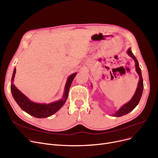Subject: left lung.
<instances>
[{"mask_svg":"<svg viewBox=\"0 0 158 158\" xmlns=\"http://www.w3.org/2000/svg\"><path fill=\"white\" fill-rule=\"evenodd\" d=\"M127 53L128 54L129 56H130L131 58L134 59V60L135 62V67H136V71L137 72L138 74L139 75V81L138 84V87L136 90V92H135L134 94L133 95L132 98L131 100L128 102L127 103H125L123 106H122L121 107H120L115 113H114L112 116H115V117H120L124 116L127 114L129 113L131 111H132L135 107H136L138 103L139 102V100L141 99V97L142 96L143 91V78H142V75H141V69L139 68V63L138 60L135 57V56L132 54V51L131 48L128 49V50L127 51ZM92 85V84H91ZM93 87V85H92Z\"/></svg>","mask_w":158,"mask_h":158,"instance_id":"8db88e82","label":"left lung"}]
</instances>
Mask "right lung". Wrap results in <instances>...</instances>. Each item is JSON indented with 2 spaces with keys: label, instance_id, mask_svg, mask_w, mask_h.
<instances>
[{
  "label": "right lung",
  "instance_id": "right-lung-1",
  "mask_svg": "<svg viewBox=\"0 0 158 158\" xmlns=\"http://www.w3.org/2000/svg\"><path fill=\"white\" fill-rule=\"evenodd\" d=\"M15 73L16 68H15L11 81V91L13 98L22 110L27 112V114L37 118H48L53 115L64 106L68 97V93L72 81L77 74V73H74L67 78L64 88V92L60 100L49 103H41L34 102L29 100L14 85L13 81Z\"/></svg>",
  "mask_w": 158,
  "mask_h": 158
}]
</instances>
